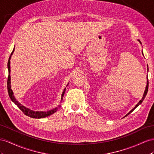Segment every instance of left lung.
<instances>
[{
    "mask_svg": "<svg viewBox=\"0 0 154 154\" xmlns=\"http://www.w3.org/2000/svg\"><path fill=\"white\" fill-rule=\"evenodd\" d=\"M138 41L140 42V44H141V42H140L139 39H138ZM142 54H143V51H142ZM148 76H147V82H146V88H145V90H144V94H143V97H142V99L141 100H140L139 101V103L135 105V106L131 109V110H130L128 113L126 114V115L124 117H125L126 116H127L128 115H129V114L131 113V112H132L134 109L137 108L139 105H140V104H141L142 103H143V100L144 99V98H145V97H146V94H147V92H148Z\"/></svg>",
    "mask_w": 154,
    "mask_h": 154,
    "instance_id": "8db88e82",
    "label": "left lung"
}]
</instances>
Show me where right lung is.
I'll use <instances>...</instances> for the list:
<instances>
[{
	"instance_id": "1",
	"label": "right lung",
	"mask_w": 154,
	"mask_h": 154,
	"mask_svg": "<svg viewBox=\"0 0 154 154\" xmlns=\"http://www.w3.org/2000/svg\"><path fill=\"white\" fill-rule=\"evenodd\" d=\"M15 51V47L14 48V50H13V51L11 52V54L10 56V58H9L8 60V94L9 96H10V97L11 99V100H12L13 102H14L17 106L19 107V108L20 109V110L23 112L26 116H27L29 117H32V118H35V119H41V118H45L46 117L50 116L51 114L54 113L55 112H57L58 109V107L60 106V105H58V107H55L54 108H53L50 110H48V111H33L32 110V109H30L28 108H26V106H24V105L21 104L18 100L16 99V98L15 97L14 94V92H13L11 88V76H10V60L11 58V55L14 54V52ZM68 85V84L67 85V86ZM65 91H66V88L64 89L62 95H61V100H60V102L63 100V97L65 93Z\"/></svg>"
}]
</instances>
